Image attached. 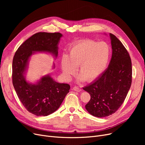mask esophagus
Returning <instances> with one entry per match:
<instances>
[{"label":"esophagus","instance_id":"obj_1","mask_svg":"<svg viewBox=\"0 0 145 145\" xmlns=\"http://www.w3.org/2000/svg\"><path fill=\"white\" fill-rule=\"evenodd\" d=\"M73 89L74 90V91H76V92H80V91L82 90V89L77 86H74L73 88Z\"/></svg>","mask_w":145,"mask_h":145}]
</instances>
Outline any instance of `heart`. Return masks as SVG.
I'll return each mask as SVG.
<instances>
[{"label": "heart", "mask_w": 145, "mask_h": 145, "mask_svg": "<svg viewBox=\"0 0 145 145\" xmlns=\"http://www.w3.org/2000/svg\"><path fill=\"white\" fill-rule=\"evenodd\" d=\"M111 54L109 45L105 42L91 40L74 43L61 59L60 68L64 77L70 79L78 68L80 82L96 79L107 67Z\"/></svg>", "instance_id": "heart-1"}]
</instances>
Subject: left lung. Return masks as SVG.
<instances>
[{
  "mask_svg": "<svg viewBox=\"0 0 145 145\" xmlns=\"http://www.w3.org/2000/svg\"><path fill=\"white\" fill-rule=\"evenodd\" d=\"M112 55L106 70L90 85L83 88L90 95L85 105L93 116L104 118L115 113L124 102L132 83V62L123 44L112 33Z\"/></svg>",
  "mask_w": 145,
  "mask_h": 145,
  "instance_id": "8db88e82",
  "label": "left lung"
}]
</instances>
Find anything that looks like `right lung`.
I'll return each instance as SVG.
<instances>
[{
    "label": "right lung",
    "instance_id": "add662e5",
    "mask_svg": "<svg viewBox=\"0 0 145 145\" xmlns=\"http://www.w3.org/2000/svg\"><path fill=\"white\" fill-rule=\"evenodd\" d=\"M62 36L60 33H37L20 46L13 57V87L27 110L37 116H48L57 110L71 86L56 82L50 74L43 76L35 83L27 81L26 74L29 60L37 52L49 53L56 59L58 44ZM55 67L53 63V69Z\"/></svg>",
    "mask_w": 145,
    "mask_h": 145
}]
</instances>
